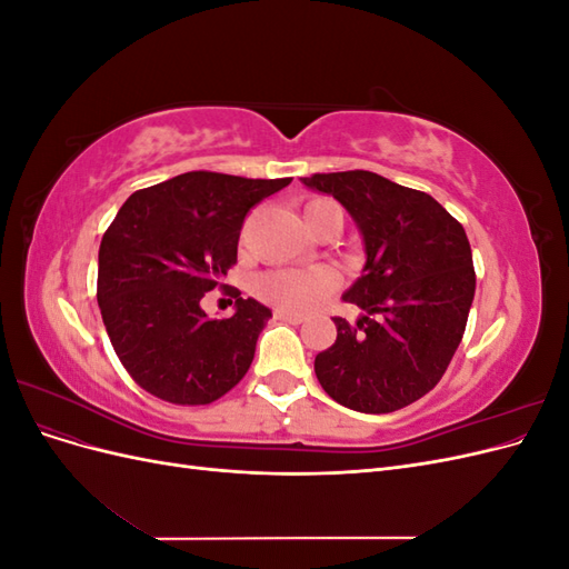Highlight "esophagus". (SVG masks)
<instances>
[{
    "instance_id": "34e87169",
    "label": "esophagus",
    "mask_w": 569,
    "mask_h": 569,
    "mask_svg": "<svg viewBox=\"0 0 569 569\" xmlns=\"http://www.w3.org/2000/svg\"><path fill=\"white\" fill-rule=\"evenodd\" d=\"M274 318L282 320V322H291V325H301L306 318L299 313H289V311H274Z\"/></svg>"
}]
</instances>
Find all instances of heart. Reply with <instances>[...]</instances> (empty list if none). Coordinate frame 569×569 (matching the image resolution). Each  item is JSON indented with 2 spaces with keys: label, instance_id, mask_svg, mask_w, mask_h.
Listing matches in <instances>:
<instances>
[{
  "label": "heart",
  "instance_id": "b5f03b06",
  "mask_svg": "<svg viewBox=\"0 0 569 569\" xmlns=\"http://www.w3.org/2000/svg\"><path fill=\"white\" fill-rule=\"evenodd\" d=\"M303 220L308 230H318L320 226L332 222L341 230V209L332 199H311L303 206ZM339 287L337 272L330 268H308V270H295V268H278L258 274L253 280V291L258 299L266 303L280 308V311L291 313H306L316 308L327 295Z\"/></svg>",
  "mask_w": 569,
  "mask_h": 569
}]
</instances>
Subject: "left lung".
<instances>
[{"mask_svg": "<svg viewBox=\"0 0 569 569\" xmlns=\"http://www.w3.org/2000/svg\"><path fill=\"white\" fill-rule=\"evenodd\" d=\"M301 180L351 213L368 253L343 295L366 316L335 318L337 341L316 356L318 382L358 412L406 408L439 385L465 335L477 282L468 234L437 199L370 170Z\"/></svg>", "mask_w": 569, "mask_h": 569, "instance_id": "1", "label": "left lung"}]
</instances>
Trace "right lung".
Here are the masks:
<instances>
[{
	"mask_svg": "<svg viewBox=\"0 0 569 569\" xmlns=\"http://www.w3.org/2000/svg\"><path fill=\"white\" fill-rule=\"evenodd\" d=\"M291 178L251 180L192 170L137 189L101 237L97 301L111 347L132 380L176 406H206L247 375L270 308L222 284L237 263L244 218ZM223 287L234 317L200 311Z\"/></svg>",
	"mask_w": 569,
	"mask_h": 569,
	"instance_id": "add662e5",
	"label": "right lung"
}]
</instances>
